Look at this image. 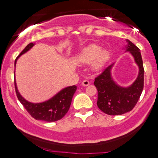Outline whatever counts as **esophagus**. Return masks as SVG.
Listing matches in <instances>:
<instances>
[{"mask_svg": "<svg viewBox=\"0 0 158 158\" xmlns=\"http://www.w3.org/2000/svg\"><path fill=\"white\" fill-rule=\"evenodd\" d=\"M89 83H90V82H89V80H86V79H85V80L82 81V85H83V86H88V85H89Z\"/></svg>", "mask_w": 158, "mask_h": 158, "instance_id": "1", "label": "esophagus"}]
</instances>
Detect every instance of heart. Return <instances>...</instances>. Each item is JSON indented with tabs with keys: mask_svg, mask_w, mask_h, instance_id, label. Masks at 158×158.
Wrapping results in <instances>:
<instances>
[{
	"mask_svg": "<svg viewBox=\"0 0 158 158\" xmlns=\"http://www.w3.org/2000/svg\"><path fill=\"white\" fill-rule=\"evenodd\" d=\"M110 58L109 49H102L101 46L92 44L87 46L79 52L78 60L82 63H92V67L95 70L102 69Z\"/></svg>",
	"mask_w": 158,
	"mask_h": 158,
	"instance_id": "heart-1",
	"label": "heart"
}]
</instances>
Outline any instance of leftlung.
<instances>
[{"instance_id": "obj_1", "label": "left lung", "mask_w": 158, "mask_h": 158, "mask_svg": "<svg viewBox=\"0 0 158 158\" xmlns=\"http://www.w3.org/2000/svg\"><path fill=\"white\" fill-rule=\"evenodd\" d=\"M125 52H129L138 65V75L135 82L128 87L118 85L111 76L114 63L108 66L95 79L94 85L98 90L97 106L109 115H118L131 111L138 102L144 88V67L140 49L128 40Z\"/></svg>"}]
</instances>
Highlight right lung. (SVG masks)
<instances>
[{
  "label": "right lung",
  "instance_id": "1",
  "mask_svg": "<svg viewBox=\"0 0 158 158\" xmlns=\"http://www.w3.org/2000/svg\"><path fill=\"white\" fill-rule=\"evenodd\" d=\"M35 44L30 43L24 49L20 52V55L17 57L14 62V66H16L17 60L21 55L29 51ZM14 85L17 96L23 107L26 109L27 112L36 120H41L44 122H52L61 119L69 111L70 105L72 102V98L76 92L77 87L76 85L68 86L60 90L54 96L45 102L40 103H33L25 99L19 92L17 87L16 80L14 79Z\"/></svg>",
  "mask_w": 158,
  "mask_h": 158
}]
</instances>
